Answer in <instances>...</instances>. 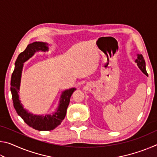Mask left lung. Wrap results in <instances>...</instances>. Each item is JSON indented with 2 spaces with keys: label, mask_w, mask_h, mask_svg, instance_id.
I'll return each instance as SVG.
<instances>
[{
  "label": "left lung",
  "mask_w": 157,
  "mask_h": 157,
  "mask_svg": "<svg viewBox=\"0 0 157 157\" xmlns=\"http://www.w3.org/2000/svg\"><path fill=\"white\" fill-rule=\"evenodd\" d=\"M135 62L137 63V66H139L140 70L145 75L148 76L147 71H146V68H145V59L141 54H137V59L135 60Z\"/></svg>",
  "instance_id": "obj_1"
}]
</instances>
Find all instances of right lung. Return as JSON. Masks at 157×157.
I'll return each instance as SVG.
<instances>
[{
  "mask_svg": "<svg viewBox=\"0 0 157 157\" xmlns=\"http://www.w3.org/2000/svg\"><path fill=\"white\" fill-rule=\"evenodd\" d=\"M48 44L42 41H35L28 45L24 51L18 55L14 64V70L11 78V90L13 104L18 115L21 117L25 123L33 129L39 131H50L59 125L64 119L66 110L70 102V98L75 88H71L62 91L59 102L55 112L46 115H36L23 107L19 98L20 86L22 71L24 63L33 56L36 52H48Z\"/></svg>",
  "mask_w": 157,
  "mask_h": 157,
  "instance_id": "1",
  "label": "right lung"
}]
</instances>
